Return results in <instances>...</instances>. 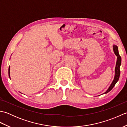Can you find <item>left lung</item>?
<instances>
[{
    "instance_id": "1",
    "label": "left lung",
    "mask_w": 127,
    "mask_h": 127,
    "mask_svg": "<svg viewBox=\"0 0 127 127\" xmlns=\"http://www.w3.org/2000/svg\"><path fill=\"white\" fill-rule=\"evenodd\" d=\"M113 50H114V52L115 54V55L117 57L116 64V67H115V77H114V80H113V81L112 82L111 84L110 85L109 88L107 89V90L103 94H106L107 93H108L109 92H110L113 88H114L115 85H116V83H117L118 80H119L120 76V68L121 64V57L119 55V52H118V47L117 45H113Z\"/></svg>"
}]
</instances>
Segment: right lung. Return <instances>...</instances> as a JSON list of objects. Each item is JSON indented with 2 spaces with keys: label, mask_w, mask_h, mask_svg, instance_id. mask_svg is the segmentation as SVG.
<instances>
[{
  "label": "right lung",
  "mask_w": 127,
  "mask_h": 127,
  "mask_svg": "<svg viewBox=\"0 0 127 127\" xmlns=\"http://www.w3.org/2000/svg\"><path fill=\"white\" fill-rule=\"evenodd\" d=\"M10 67L9 66V77L10 78Z\"/></svg>",
  "instance_id": "obj_1"
}]
</instances>
